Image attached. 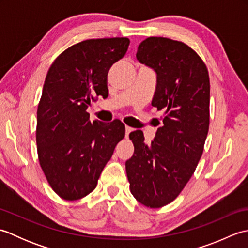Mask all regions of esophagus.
<instances>
[{
  "mask_svg": "<svg viewBox=\"0 0 248 248\" xmlns=\"http://www.w3.org/2000/svg\"><path fill=\"white\" fill-rule=\"evenodd\" d=\"M132 130H133V129L131 128V127H128V125H125V136H128L129 133H130Z\"/></svg>",
  "mask_w": 248,
  "mask_h": 248,
  "instance_id": "esophagus-1",
  "label": "esophagus"
}]
</instances>
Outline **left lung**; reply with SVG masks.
Listing matches in <instances>:
<instances>
[{"mask_svg": "<svg viewBox=\"0 0 248 248\" xmlns=\"http://www.w3.org/2000/svg\"><path fill=\"white\" fill-rule=\"evenodd\" d=\"M138 59L156 72L152 107L164 110L163 125L151 145L144 133H130L133 156L125 162L130 191L148 208L175 200L196 170L210 123V78L196 52L181 41L148 37Z\"/></svg>", "mask_w": 248, "mask_h": 248, "instance_id": "obj_1", "label": "left lung"}]
</instances>
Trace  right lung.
Instances as JSON below:
<instances>
[{
	"label": "right lung",
	"instance_id": "right-lung-1",
	"mask_svg": "<svg viewBox=\"0 0 248 248\" xmlns=\"http://www.w3.org/2000/svg\"><path fill=\"white\" fill-rule=\"evenodd\" d=\"M129 44L127 37L81 41L57 56L46 73L37 109V152L50 186L62 199L93 192L124 138L120 120L92 123L86 109L99 96H108V70Z\"/></svg>",
	"mask_w": 248,
	"mask_h": 248
}]
</instances>
